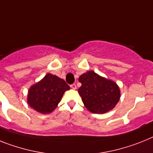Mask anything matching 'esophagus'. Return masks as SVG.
I'll return each instance as SVG.
<instances>
[{
	"label": "esophagus",
	"mask_w": 153,
	"mask_h": 153,
	"mask_svg": "<svg viewBox=\"0 0 153 153\" xmlns=\"http://www.w3.org/2000/svg\"><path fill=\"white\" fill-rule=\"evenodd\" d=\"M70 87H71L72 89H74V90L76 89V86L75 83H74V84H71V85H70Z\"/></svg>",
	"instance_id": "1"
}]
</instances>
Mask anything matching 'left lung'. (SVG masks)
Returning <instances> with one entry per match:
<instances>
[{
	"label": "left lung",
	"instance_id": "8db88e82",
	"mask_svg": "<svg viewBox=\"0 0 153 153\" xmlns=\"http://www.w3.org/2000/svg\"><path fill=\"white\" fill-rule=\"evenodd\" d=\"M81 87L78 93L83 104L94 114H104L112 110L119 101L121 92L115 82L88 71L79 77Z\"/></svg>",
	"mask_w": 153,
	"mask_h": 153
}]
</instances>
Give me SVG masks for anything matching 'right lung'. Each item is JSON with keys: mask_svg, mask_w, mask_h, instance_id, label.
<instances>
[{"mask_svg": "<svg viewBox=\"0 0 153 153\" xmlns=\"http://www.w3.org/2000/svg\"><path fill=\"white\" fill-rule=\"evenodd\" d=\"M70 90L65 80L57 76L48 74L28 90V104L34 110L49 114L56 108L64 92Z\"/></svg>", "mask_w": 153, "mask_h": 153, "instance_id": "right-lung-1", "label": "right lung"}]
</instances>
